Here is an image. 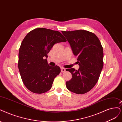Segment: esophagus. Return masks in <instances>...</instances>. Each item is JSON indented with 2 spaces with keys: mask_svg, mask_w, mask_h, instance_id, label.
<instances>
[{
  "mask_svg": "<svg viewBox=\"0 0 122 122\" xmlns=\"http://www.w3.org/2000/svg\"><path fill=\"white\" fill-rule=\"evenodd\" d=\"M66 71V69L64 68H63V67H61V72H64Z\"/></svg>",
  "mask_w": 122,
  "mask_h": 122,
  "instance_id": "1",
  "label": "esophagus"
}]
</instances>
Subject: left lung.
I'll use <instances>...</instances> for the list:
<instances>
[{
    "label": "left lung",
    "instance_id": "left-lung-1",
    "mask_svg": "<svg viewBox=\"0 0 122 122\" xmlns=\"http://www.w3.org/2000/svg\"><path fill=\"white\" fill-rule=\"evenodd\" d=\"M77 57L78 70L67 69L72 75L66 82V87L75 93H86L95 86L103 68V48L100 40L92 33L85 30L62 31Z\"/></svg>",
    "mask_w": 122,
    "mask_h": 122
}]
</instances>
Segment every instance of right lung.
I'll list each match as a JSON object with an SVG mask.
<instances>
[{
  "instance_id": "1",
  "label": "right lung",
  "mask_w": 122,
  "mask_h": 122,
  "mask_svg": "<svg viewBox=\"0 0 122 122\" xmlns=\"http://www.w3.org/2000/svg\"><path fill=\"white\" fill-rule=\"evenodd\" d=\"M66 41L59 31L45 28L35 29L26 35L19 49L18 67L22 82L29 91L41 94L51 89L61 69L57 65H48L47 54L54 44Z\"/></svg>"
}]
</instances>
